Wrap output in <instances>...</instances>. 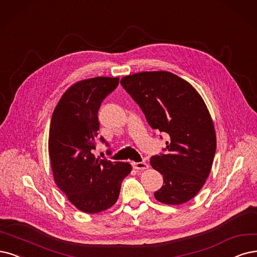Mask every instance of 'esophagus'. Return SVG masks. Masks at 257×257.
<instances>
[{
	"label": "esophagus",
	"mask_w": 257,
	"mask_h": 257,
	"mask_svg": "<svg viewBox=\"0 0 257 257\" xmlns=\"http://www.w3.org/2000/svg\"><path fill=\"white\" fill-rule=\"evenodd\" d=\"M132 165H134V168H135V169H138V170H144V169H147V168H148V164L145 163V162L134 163Z\"/></svg>",
	"instance_id": "esophagus-1"
}]
</instances>
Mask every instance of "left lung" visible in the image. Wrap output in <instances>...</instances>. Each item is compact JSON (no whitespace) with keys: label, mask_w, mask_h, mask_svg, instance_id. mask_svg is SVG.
Listing matches in <instances>:
<instances>
[{"label":"left lung","mask_w":257,"mask_h":257,"mask_svg":"<svg viewBox=\"0 0 257 257\" xmlns=\"http://www.w3.org/2000/svg\"><path fill=\"white\" fill-rule=\"evenodd\" d=\"M120 84L144 112L150 127L169 137L166 154L150 159L164 179L155 198L172 205L189 201L205 183L216 151L213 119L201 95L166 71L128 75Z\"/></svg>","instance_id":"8db88e82"}]
</instances>
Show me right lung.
<instances>
[{"mask_svg": "<svg viewBox=\"0 0 257 257\" xmlns=\"http://www.w3.org/2000/svg\"><path fill=\"white\" fill-rule=\"evenodd\" d=\"M118 77L80 80L66 90L53 112L49 155L55 183L79 211L96 214L117 201L123 178L131 172L125 162L95 158L103 98L117 87ZM104 142L103 138H100Z\"/></svg>", "mask_w": 257, "mask_h": 257, "instance_id": "1", "label": "right lung"}]
</instances>
